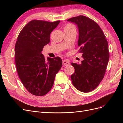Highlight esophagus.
<instances>
[{"label":"esophagus","mask_w":123,"mask_h":123,"mask_svg":"<svg viewBox=\"0 0 123 123\" xmlns=\"http://www.w3.org/2000/svg\"><path fill=\"white\" fill-rule=\"evenodd\" d=\"M70 64V62L68 60H67V59H65V60H64L62 61V65L63 66H68Z\"/></svg>","instance_id":"34e87169"}]
</instances>
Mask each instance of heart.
Listing matches in <instances>:
<instances>
[{"label": "heart", "mask_w": 123, "mask_h": 123, "mask_svg": "<svg viewBox=\"0 0 123 123\" xmlns=\"http://www.w3.org/2000/svg\"><path fill=\"white\" fill-rule=\"evenodd\" d=\"M68 25L67 26H69V25Z\"/></svg>", "instance_id": "1"}]
</instances>
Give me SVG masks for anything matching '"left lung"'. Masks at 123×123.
Masks as SVG:
<instances>
[{
	"instance_id": "obj_1",
	"label": "left lung",
	"mask_w": 123,
	"mask_h": 123,
	"mask_svg": "<svg viewBox=\"0 0 123 123\" xmlns=\"http://www.w3.org/2000/svg\"><path fill=\"white\" fill-rule=\"evenodd\" d=\"M68 21L79 28V52L83 53L81 64L72 62L75 72L71 76L73 86L83 92L97 87L103 79L109 59L108 44L102 29L96 22L83 15L71 18Z\"/></svg>"
}]
</instances>
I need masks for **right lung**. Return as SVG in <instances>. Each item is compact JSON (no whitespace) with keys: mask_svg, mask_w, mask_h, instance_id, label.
<instances>
[{"mask_svg":"<svg viewBox=\"0 0 123 123\" xmlns=\"http://www.w3.org/2000/svg\"><path fill=\"white\" fill-rule=\"evenodd\" d=\"M59 22L32 20L18 36L15 46L16 70L24 87L33 95L46 94L62 66L60 57L46 59L41 53L43 47L50 43V33Z\"/></svg>","mask_w":123,"mask_h":123,"instance_id":"obj_1","label":"right lung"}]
</instances>
